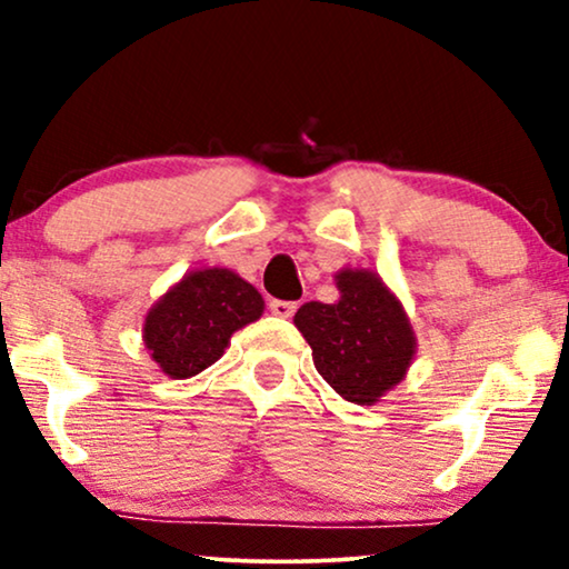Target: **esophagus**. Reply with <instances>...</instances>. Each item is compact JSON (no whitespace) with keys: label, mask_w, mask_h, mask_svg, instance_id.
I'll list each match as a JSON object with an SVG mask.
<instances>
[{"label":"esophagus","mask_w":569,"mask_h":569,"mask_svg":"<svg viewBox=\"0 0 569 569\" xmlns=\"http://www.w3.org/2000/svg\"><path fill=\"white\" fill-rule=\"evenodd\" d=\"M270 310H272V316H278V318H291L293 312H297V302H286V299H272Z\"/></svg>","instance_id":"1"}]
</instances>
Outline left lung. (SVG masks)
I'll list each match as a JSON object with an SVG mask.
<instances>
[{
    "mask_svg": "<svg viewBox=\"0 0 569 569\" xmlns=\"http://www.w3.org/2000/svg\"><path fill=\"white\" fill-rule=\"evenodd\" d=\"M335 305L307 302L293 323L310 342L312 361L339 396L371 407L407 375L415 335L403 307L375 272L342 270Z\"/></svg>",
    "mask_w": 569,
    "mask_h": 569,
    "instance_id": "8db88e82",
    "label": "left lung"
}]
</instances>
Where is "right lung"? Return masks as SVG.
Segmentation results:
<instances>
[{"mask_svg":"<svg viewBox=\"0 0 569 569\" xmlns=\"http://www.w3.org/2000/svg\"><path fill=\"white\" fill-rule=\"evenodd\" d=\"M262 293L230 270H194L181 278L143 321V342L173 380L217 363L232 331L262 316Z\"/></svg>","mask_w":569,"mask_h":569,"instance_id":"add662e5","label":"right lung"}]
</instances>
